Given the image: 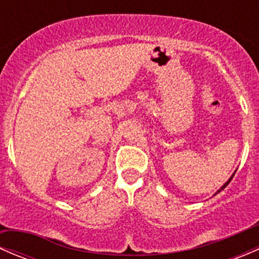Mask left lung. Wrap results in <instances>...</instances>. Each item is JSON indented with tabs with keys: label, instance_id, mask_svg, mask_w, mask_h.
<instances>
[{
	"label": "left lung",
	"instance_id": "obj_1",
	"mask_svg": "<svg viewBox=\"0 0 259 259\" xmlns=\"http://www.w3.org/2000/svg\"><path fill=\"white\" fill-rule=\"evenodd\" d=\"M233 177H234V174H233V176H232V177H231V178H229V180H228V182H227V183H226V184H224V185H223V187H222V188H221V189H219V190H218V192H217V193H219V192H221V190H223V189H224V188H226V187H227V185H228V184H229V183H231V180H232V179H233Z\"/></svg>",
	"mask_w": 259,
	"mask_h": 259
}]
</instances>
